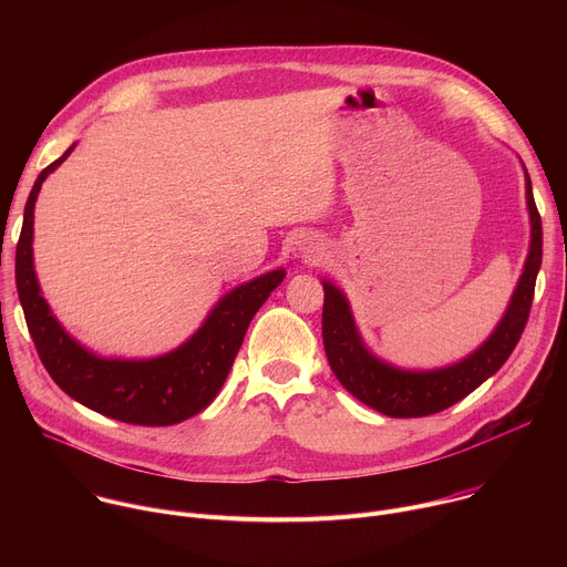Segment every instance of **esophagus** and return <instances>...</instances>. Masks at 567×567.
<instances>
[{
	"mask_svg": "<svg viewBox=\"0 0 567 567\" xmlns=\"http://www.w3.org/2000/svg\"><path fill=\"white\" fill-rule=\"evenodd\" d=\"M322 251H326V247H322V241L316 235H300V237H296L293 247H291V254L307 262L320 260Z\"/></svg>",
	"mask_w": 567,
	"mask_h": 567,
	"instance_id": "obj_1",
	"label": "esophagus"
}]
</instances>
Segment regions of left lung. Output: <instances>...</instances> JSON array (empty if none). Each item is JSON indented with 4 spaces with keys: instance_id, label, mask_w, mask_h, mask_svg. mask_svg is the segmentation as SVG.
Instances as JSON below:
<instances>
[{
    "instance_id": "left-lung-1",
    "label": "left lung",
    "mask_w": 567,
    "mask_h": 567,
    "mask_svg": "<svg viewBox=\"0 0 567 567\" xmlns=\"http://www.w3.org/2000/svg\"><path fill=\"white\" fill-rule=\"evenodd\" d=\"M525 195L532 221V241L512 302L494 334L473 354L453 365L437 370H401L377 359L361 341L343 291L322 280V289H326L322 346H326L332 372L350 394L388 417H426L453 406L501 370L527 326L534 285L543 260V226L527 171Z\"/></svg>"
}]
</instances>
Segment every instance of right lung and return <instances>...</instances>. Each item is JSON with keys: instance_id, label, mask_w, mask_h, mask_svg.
<instances>
[{"instance_id": "right-lung-1", "label": "right lung", "mask_w": 567, "mask_h": 567, "mask_svg": "<svg viewBox=\"0 0 567 567\" xmlns=\"http://www.w3.org/2000/svg\"><path fill=\"white\" fill-rule=\"evenodd\" d=\"M71 145L33 184L16 254V280L27 326L51 379L83 406L136 426H171L197 413L217 396L256 311L285 280L269 271L228 291L204 326L177 350L143 361L101 359L75 343L40 293L33 269V208L42 182L62 164Z\"/></svg>"}]
</instances>
